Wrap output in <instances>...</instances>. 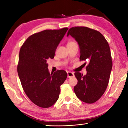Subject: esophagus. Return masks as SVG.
<instances>
[{
  "instance_id": "34e87169",
  "label": "esophagus",
  "mask_w": 128,
  "mask_h": 128,
  "mask_svg": "<svg viewBox=\"0 0 128 128\" xmlns=\"http://www.w3.org/2000/svg\"><path fill=\"white\" fill-rule=\"evenodd\" d=\"M67 75H68V78H72L74 76V74L71 72H68Z\"/></svg>"
}]
</instances>
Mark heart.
I'll return each mask as SVG.
<instances>
[{"label": "heart", "mask_w": 128, "mask_h": 128, "mask_svg": "<svg viewBox=\"0 0 128 128\" xmlns=\"http://www.w3.org/2000/svg\"><path fill=\"white\" fill-rule=\"evenodd\" d=\"M74 43H76L74 41H70L68 43V44H74Z\"/></svg>", "instance_id": "heart-1"}]
</instances>
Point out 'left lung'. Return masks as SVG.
<instances>
[{
  "instance_id": "left-lung-1",
  "label": "left lung",
  "mask_w": 128,
  "mask_h": 128,
  "mask_svg": "<svg viewBox=\"0 0 128 128\" xmlns=\"http://www.w3.org/2000/svg\"><path fill=\"white\" fill-rule=\"evenodd\" d=\"M78 42L80 61H88L87 74L75 72L78 79L74 88L77 97L84 102L93 103L104 93L109 82L112 68L110 46L99 31L84 26L70 28L67 34ZM84 64H86L85 62Z\"/></svg>"
}]
</instances>
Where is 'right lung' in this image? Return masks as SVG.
I'll list each match as a JSON object with an SVG mask.
<instances>
[{"label":"right lung","instance_id":"right-lung-1","mask_svg":"<svg viewBox=\"0 0 128 128\" xmlns=\"http://www.w3.org/2000/svg\"><path fill=\"white\" fill-rule=\"evenodd\" d=\"M68 28L46 30L32 34L21 46L18 72L27 96L34 104L49 108L58 100L60 86L67 78L63 70L48 72L47 60L53 59Z\"/></svg>","mask_w":128,"mask_h":128}]
</instances>
